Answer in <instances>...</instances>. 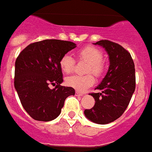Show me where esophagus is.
I'll use <instances>...</instances> for the list:
<instances>
[{
	"label": "esophagus",
	"mask_w": 152,
	"mask_h": 152,
	"mask_svg": "<svg viewBox=\"0 0 152 152\" xmlns=\"http://www.w3.org/2000/svg\"><path fill=\"white\" fill-rule=\"evenodd\" d=\"M75 95H76V96H82L84 94L81 93V92H80V91H75Z\"/></svg>",
	"instance_id": "obj_1"
}]
</instances>
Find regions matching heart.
<instances>
[{
	"mask_svg": "<svg viewBox=\"0 0 152 152\" xmlns=\"http://www.w3.org/2000/svg\"><path fill=\"white\" fill-rule=\"evenodd\" d=\"M79 60L88 64L85 73H91L96 77H100L104 71L102 53L93 46H87L79 50L77 53ZM75 61L70 54L67 53L61 57L60 67L65 74H70L73 70ZM66 85L78 91H84L94 84V77L91 75L85 76H70L65 80Z\"/></svg>",
	"mask_w": 152,
	"mask_h": 152,
	"instance_id": "1",
	"label": "heart"
}]
</instances>
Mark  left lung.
I'll use <instances>...</instances> for the list:
<instances>
[{
  "mask_svg": "<svg viewBox=\"0 0 152 152\" xmlns=\"http://www.w3.org/2000/svg\"><path fill=\"white\" fill-rule=\"evenodd\" d=\"M105 49L110 66L106 76L96 88L97 93L90 94L95 106L85 110L88 120L98 124H107L122 116L135 90V68L130 53L120 45L109 40L93 43Z\"/></svg>",
  "mask_w": 152,
  "mask_h": 152,
  "instance_id": "8db88e82",
  "label": "left lung"
}]
</instances>
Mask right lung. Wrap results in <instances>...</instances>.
Returning a JSON list of instances; mask_svg holds the SVG:
<instances>
[{"label":"right lung","mask_w":152,"mask_h":152,"mask_svg":"<svg viewBox=\"0 0 152 152\" xmlns=\"http://www.w3.org/2000/svg\"><path fill=\"white\" fill-rule=\"evenodd\" d=\"M69 41L45 39L28 45L15 61V88L22 106L32 119L51 121L61 114L73 88L61 86V57L76 47ZM50 84L56 87L51 90Z\"/></svg>","instance_id":"add662e5"}]
</instances>
